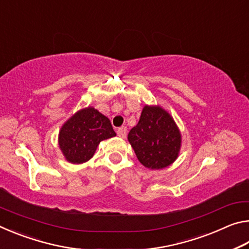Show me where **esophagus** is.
Returning a JSON list of instances; mask_svg holds the SVG:
<instances>
[{
    "instance_id": "obj_1",
    "label": "esophagus",
    "mask_w": 249,
    "mask_h": 249,
    "mask_svg": "<svg viewBox=\"0 0 249 249\" xmlns=\"http://www.w3.org/2000/svg\"><path fill=\"white\" fill-rule=\"evenodd\" d=\"M117 135H119V137L121 138L126 137V135H127V129H126L125 126H122V127L117 129Z\"/></svg>"
}]
</instances>
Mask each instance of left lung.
Listing matches in <instances>:
<instances>
[{
  "label": "left lung",
  "mask_w": 249,
  "mask_h": 249,
  "mask_svg": "<svg viewBox=\"0 0 249 249\" xmlns=\"http://www.w3.org/2000/svg\"><path fill=\"white\" fill-rule=\"evenodd\" d=\"M127 138L137 159L148 169L169 167L180 153V129L174 117L159 105H145Z\"/></svg>",
  "instance_id": "left-lung-1"
}]
</instances>
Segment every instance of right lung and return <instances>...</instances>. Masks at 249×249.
Masks as SVG:
<instances>
[{
	"instance_id": "1",
	"label": "right lung",
	"mask_w": 249,
	"mask_h": 249,
	"mask_svg": "<svg viewBox=\"0 0 249 249\" xmlns=\"http://www.w3.org/2000/svg\"><path fill=\"white\" fill-rule=\"evenodd\" d=\"M114 136L107 117L93 107H88L65 122L59 130L58 144L67 161L80 165L93 157L101 142Z\"/></svg>"
}]
</instances>
